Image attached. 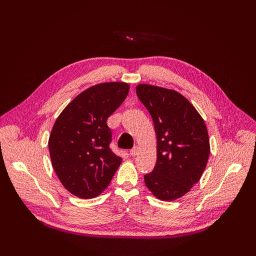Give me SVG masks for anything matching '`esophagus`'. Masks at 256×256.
Returning a JSON list of instances; mask_svg holds the SVG:
<instances>
[{"instance_id": "esophagus-1", "label": "esophagus", "mask_w": 256, "mask_h": 256, "mask_svg": "<svg viewBox=\"0 0 256 256\" xmlns=\"http://www.w3.org/2000/svg\"><path fill=\"white\" fill-rule=\"evenodd\" d=\"M138 152V146H134V148H132V150H130V152H129V154H130V156H131V157H134V156H136Z\"/></svg>"}]
</instances>
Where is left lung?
Masks as SVG:
<instances>
[{
  "label": "left lung",
  "instance_id": "obj_1",
  "mask_svg": "<svg viewBox=\"0 0 256 256\" xmlns=\"http://www.w3.org/2000/svg\"><path fill=\"white\" fill-rule=\"evenodd\" d=\"M136 95L148 110L157 136V162L144 175L146 187L162 200L182 198L206 168L210 146L205 122L180 92L138 84Z\"/></svg>",
  "mask_w": 256,
  "mask_h": 256
}]
</instances>
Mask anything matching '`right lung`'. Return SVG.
I'll list each match as a JSON object with an SVG mask.
<instances>
[{
	"instance_id": "right-lung-1",
	"label": "right lung",
	"mask_w": 256,
	"mask_h": 256,
	"mask_svg": "<svg viewBox=\"0 0 256 256\" xmlns=\"http://www.w3.org/2000/svg\"><path fill=\"white\" fill-rule=\"evenodd\" d=\"M129 92L125 82H106L82 92L56 118L49 138L52 166L64 187L80 198L98 196L122 158L111 150L108 118Z\"/></svg>"
}]
</instances>
